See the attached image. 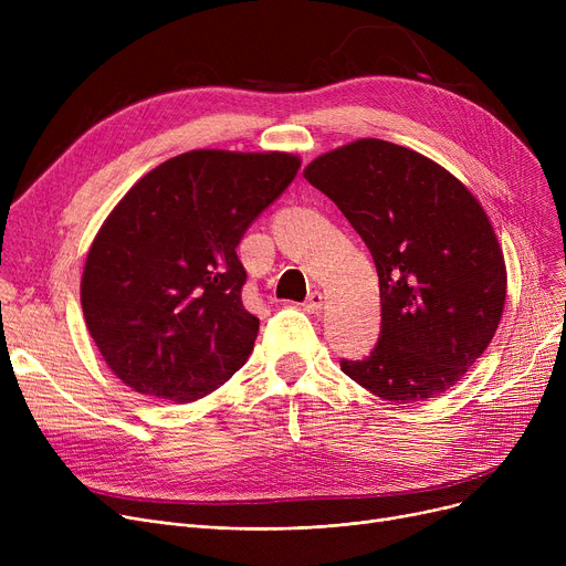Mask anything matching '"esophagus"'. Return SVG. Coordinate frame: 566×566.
<instances>
[{
	"label": "esophagus",
	"mask_w": 566,
	"mask_h": 566,
	"mask_svg": "<svg viewBox=\"0 0 566 566\" xmlns=\"http://www.w3.org/2000/svg\"><path fill=\"white\" fill-rule=\"evenodd\" d=\"M323 303H325V298H323V293L321 291H312L310 295H307V301H305V310L307 312H312V314H316V312H321L323 310Z\"/></svg>",
	"instance_id": "1"
}]
</instances>
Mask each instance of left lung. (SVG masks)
<instances>
[{"label":"left lung","instance_id":"left-lung-1","mask_svg":"<svg viewBox=\"0 0 566 566\" xmlns=\"http://www.w3.org/2000/svg\"><path fill=\"white\" fill-rule=\"evenodd\" d=\"M303 174L339 206L378 271V344L342 371L395 403L448 392L491 344L507 295L484 208L448 169L382 139L339 146Z\"/></svg>","mask_w":566,"mask_h":566}]
</instances>
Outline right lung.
Instances as JSON below:
<instances>
[{
    "instance_id": "add662e5",
    "label": "right lung",
    "mask_w": 566,
    "mask_h": 566,
    "mask_svg": "<svg viewBox=\"0 0 566 566\" xmlns=\"http://www.w3.org/2000/svg\"><path fill=\"white\" fill-rule=\"evenodd\" d=\"M282 151H188L142 176L88 248L80 301L107 367L139 395L188 403L248 360L259 318L235 254L295 178Z\"/></svg>"
}]
</instances>
